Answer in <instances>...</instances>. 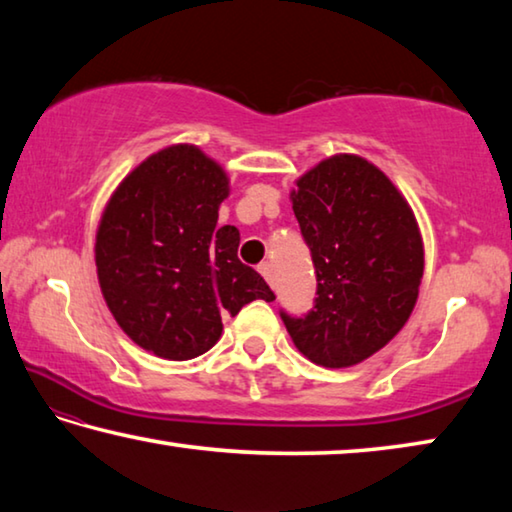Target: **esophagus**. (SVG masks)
Returning <instances> with one entry per match:
<instances>
[{
    "mask_svg": "<svg viewBox=\"0 0 512 512\" xmlns=\"http://www.w3.org/2000/svg\"><path fill=\"white\" fill-rule=\"evenodd\" d=\"M257 271L266 277V282L273 284V264L271 262H262L257 266Z\"/></svg>",
    "mask_w": 512,
    "mask_h": 512,
    "instance_id": "obj_1",
    "label": "esophagus"
}]
</instances>
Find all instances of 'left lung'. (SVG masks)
<instances>
[{
    "label": "left lung",
    "instance_id": "left-lung-1",
    "mask_svg": "<svg viewBox=\"0 0 512 512\" xmlns=\"http://www.w3.org/2000/svg\"><path fill=\"white\" fill-rule=\"evenodd\" d=\"M291 201L318 284L305 316H280L307 359L354 366L411 316L424 271L418 223L391 180L359 155L320 162Z\"/></svg>",
    "mask_w": 512,
    "mask_h": 512
}]
</instances>
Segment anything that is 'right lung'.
Wrapping results in <instances>:
<instances>
[{"label":"right lung","instance_id":"obj_1","mask_svg":"<svg viewBox=\"0 0 512 512\" xmlns=\"http://www.w3.org/2000/svg\"><path fill=\"white\" fill-rule=\"evenodd\" d=\"M228 178L189 144L144 160L112 194L97 232V273L119 327L158 357L185 361L219 341L223 316L275 293L219 228Z\"/></svg>","mask_w":512,"mask_h":512}]
</instances>
